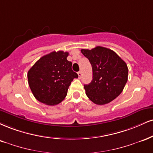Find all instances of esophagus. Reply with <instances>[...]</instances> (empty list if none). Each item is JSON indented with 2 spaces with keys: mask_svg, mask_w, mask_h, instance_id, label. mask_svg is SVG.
I'll return each mask as SVG.
<instances>
[{
  "mask_svg": "<svg viewBox=\"0 0 153 153\" xmlns=\"http://www.w3.org/2000/svg\"><path fill=\"white\" fill-rule=\"evenodd\" d=\"M78 78H81V76H82V73H81V71H79L78 73Z\"/></svg>",
  "mask_w": 153,
  "mask_h": 153,
  "instance_id": "1",
  "label": "esophagus"
}]
</instances>
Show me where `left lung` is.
<instances>
[{"mask_svg":"<svg viewBox=\"0 0 153 153\" xmlns=\"http://www.w3.org/2000/svg\"><path fill=\"white\" fill-rule=\"evenodd\" d=\"M93 69V80L84 85L85 93L92 102L105 105L113 101L122 93L128 76L126 62L113 51L97 46L91 50L82 49Z\"/></svg>","mask_w":153,"mask_h":153,"instance_id":"8db88e82","label":"left lung"}]
</instances>
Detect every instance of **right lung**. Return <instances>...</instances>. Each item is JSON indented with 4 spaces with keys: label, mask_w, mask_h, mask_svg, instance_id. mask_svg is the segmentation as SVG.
Returning <instances> with one entry per match:
<instances>
[{
    "label": "right lung",
    "mask_w": 153,
    "mask_h": 153,
    "mask_svg": "<svg viewBox=\"0 0 153 153\" xmlns=\"http://www.w3.org/2000/svg\"><path fill=\"white\" fill-rule=\"evenodd\" d=\"M68 53L53 51L40 58L27 73L34 97L40 102L54 105L62 102L73 79L78 77L67 60Z\"/></svg>",
    "instance_id": "right-lung-1"
}]
</instances>
